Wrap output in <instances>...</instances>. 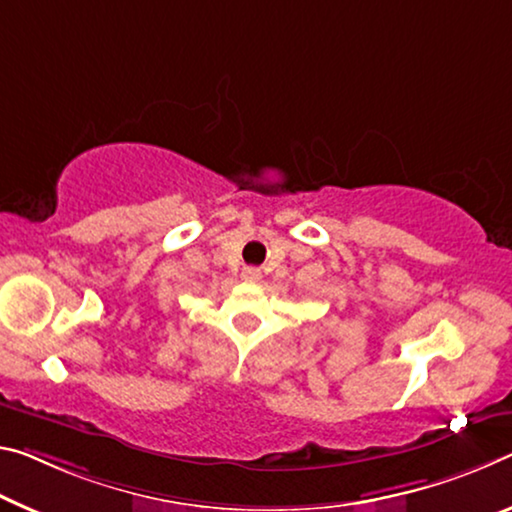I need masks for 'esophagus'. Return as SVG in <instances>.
Listing matches in <instances>:
<instances>
[{
	"label": "esophagus",
	"instance_id": "1",
	"mask_svg": "<svg viewBox=\"0 0 512 512\" xmlns=\"http://www.w3.org/2000/svg\"><path fill=\"white\" fill-rule=\"evenodd\" d=\"M241 275H243V280H250V282H255V280L262 278V273H259V269H255V266H246Z\"/></svg>",
	"mask_w": 512,
	"mask_h": 512
}]
</instances>
